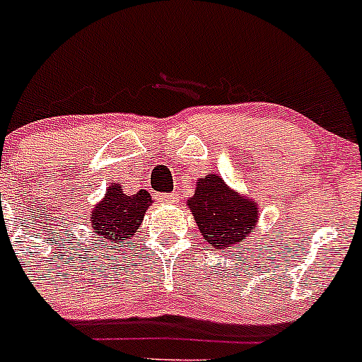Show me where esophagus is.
Segmentation results:
<instances>
[{
	"mask_svg": "<svg viewBox=\"0 0 362 362\" xmlns=\"http://www.w3.org/2000/svg\"><path fill=\"white\" fill-rule=\"evenodd\" d=\"M159 199H161L163 203L175 204V203H177V201H179V194H175V192H172V194H163Z\"/></svg>",
	"mask_w": 362,
	"mask_h": 362,
	"instance_id": "obj_1",
	"label": "esophagus"
}]
</instances>
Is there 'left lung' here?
Masks as SVG:
<instances>
[{"label": "left lung", "mask_w": 362, "mask_h": 362, "mask_svg": "<svg viewBox=\"0 0 362 362\" xmlns=\"http://www.w3.org/2000/svg\"><path fill=\"white\" fill-rule=\"evenodd\" d=\"M199 231L215 250L240 244L258 218V208L250 197L235 194L218 175L199 179L194 197L188 201Z\"/></svg>", "instance_id": "left-lung-1"}]
</instances>
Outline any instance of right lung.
Masks as SVG:
<instances>
[{"label": "right lung", "instance_id": "1", "mask_svg": "<svg viewBox=\"0 0 362 362\" xmlns=\"http://www.w3.org/2000/svg\"><path fill=\"white\" fill-rule=\"evenodd\" d=\"M152 197L147 190L136 192L134 195L124 194L120 185H111L105 197L91 215V228L97 235L95 246L105 244L107 250L125 242L140 230L144 215Z\"/></svg>", "mask_w": 362, "mask_h": 362}]
</instances>
